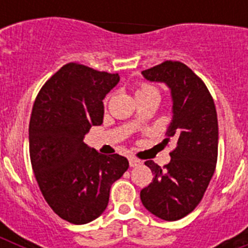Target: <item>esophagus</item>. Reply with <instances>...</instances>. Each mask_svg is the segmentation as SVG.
<instances>
[{"label":"esophagus","instance_id":"obj_1","mask_svg":"<svg viewBox=\"0 0 248 248\" xmlns=\"http://www.w3.org/2000/svg\"><path fill=\"white\" fill-rule=\"evenodd\" d=\"M141 164V161H140L139 159H137V157L134 156H130L129 157V165L131 166V168H134V166H138Z\"/></svg>","mask_w":248,"mask_h":248}]
</instances>
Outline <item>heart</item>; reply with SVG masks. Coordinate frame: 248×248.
I'll list each match as a JSON object with an SVG mask.
<instances>
[{
    "label": "heart",
    "instance_id": "heart-1",
    "mask_svg": "<svg viewBox=\"0 0 248 248\" xmlns=\"http://www.w3.org/2000/svg\"><path fill=\"white\" fill-rule=\"evenodd\" d=\"M146 92H156V89H155L154 87H151V85L143 84V85H140L139 88H138L137 94L138 93H146Z\"/></svg>",
    "mask_w": 248,
    "mask_h": 248
}]
</instances>
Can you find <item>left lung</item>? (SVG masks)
Instances as JSON below:
<instances>
[{
    "mask_svg": "<svg viewBox=\"0 0 248 248\" xmlns=\"http://www.w3.org/2000/svg\"><path fill=\"white\" fill-rule=\"evenodd\" d=\"M141 74L170 89L172 119L164 143L172 139L176 146L164 168L145 161L154 179L140 191V199L156 217L180 220L199 205L215 172L218 148L216 108L205 83L184 63L166 61Z\"/></svg>",
    "mask_w": 248,
    "mask_h": 248,
    "instance_id": "obj_1",
    "label": "left lung"
}]
</instances>
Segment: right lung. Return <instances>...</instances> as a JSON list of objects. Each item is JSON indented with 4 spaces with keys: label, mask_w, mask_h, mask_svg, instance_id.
<instances>
[{
    "label": "right lung",
    "mask_w": 248,
    "mask_h": 248,
    "mask_svg": "<svg viewBox=\"0 0 248 248\" xmlns=\"http://www.w3.org/2000/svg\"><path fill=\"white\" fill-rule=\"evenodd\" d=\"M119 74L78 63L63 65L39 91L30 120V156L50 209L74 225L99 217L114 181L128 170L119 154L104 155L83 141L104 115L103 99Z\"/></svg>",
    "instance_id": "add662e5"
}]
</instances>
